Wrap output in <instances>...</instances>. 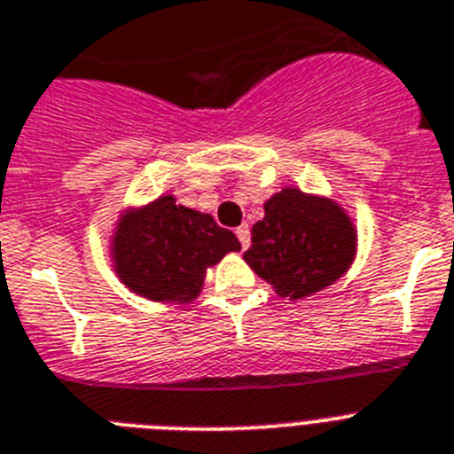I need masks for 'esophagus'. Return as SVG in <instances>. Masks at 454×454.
Masks as SVG:
<instances>
[{
	"instance_id": "obj_1",
	"label": "esophagus",
	"mask_w": 454,
	"mask_h": 454,
	"mask_svg": "<svg viewBox=\"0 0 454 454\" xmlns=\"http://www.w3.org/2000/svg\"><path fill=\"white\" fill-rule=\"evenodd\" d=\"M238 239L239 244H242V249H249V244H251V228L247 226V223H242V226L238 228Z\"/></svg>"
}]
</instances>
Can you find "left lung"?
<instances>
[{"mask_svg":"<svg viewBox=\"0 0 454 454\" xmlns=\"http://www.w3.org/2000/svg\"><path fill=\"white\" fill-rule=\"evenodd\" d=\"M356 231L340 205L299 189H283L265 203L251 228V270L278 297L301 299L338 281L352 265Z\"/></svg>","mask_w":454,"mask_h":454,"instance_id":"left-lung-1","label":"left lung"}]
</instances>
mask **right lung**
I'll use <instances>...</instances> for the list:
<instances>
[{"label": "right lung", "mask_w": 454, "mask_h": 454, "mask_svg": "<svg viewBox=\"0 0 454 454\" xmlns=\"http://www.w3.org/2000/svg\"><path fill=\"white\" fill-rule=\"evenodd\" d=\"M239 249L235 232L216 226L210 215L176 205L173 196L123 216L112 244L118 278L132 293L180 303L196 299L207 267Z\"/></svg>", "instance_id": "1"}]
</instances>
